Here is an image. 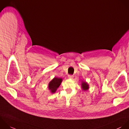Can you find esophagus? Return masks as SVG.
Returning <instances> with one entry per match:
<instances>
[{"label": "esophagus", "instance_id": "34e87169", "mask_svg": "<svg viewBox=\"0 0 129 129\" xmlns=\"http://www.w3.org/2000/svg\"><path fill=\"white\" fill-rule=\"evenodd\" d=\"M68 76L69 78H72L73 77V75H70V74L68 75Z\"/></svg>", "mask_w": 129, "mask_h": 129}]
</instances>
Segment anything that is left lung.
Segmentation results:
<instances>
[{
    "label": "left lung",
    "mask_w": 129,
    "mask_h": 129,
    "mask_svg": "<svg viewBox=\"0 0 129 129\" xmlns=\"http://www.w3.org/2000/svg\"><path fill=\"white\" fill-rule=\"evenodd\" d=\"M82 89L84 90H86L88 89L89 87H88V84L85 82H84L82 83Z\"/></svg>",
    "instance_id": "8db88e82"
}]
</instances>
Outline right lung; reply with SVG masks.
Instances as JSON below:
<instances>
[{
	"mask_svg": "<svg viewBox=\"0 0 129 129\" xmlns=\"http://www.w3.org/2000/svg\"><path fill=\"white\" fill-rule=\"evenodd\" d=\"M62 81V78L55 77L49 84V89L52 93H54L59 87Z\"/></svg>",
	"mask_w": 129,
	"mask_h": 129,
	"instance_id": "add662e5",
	"label": "right lung"
}]
</instances>
